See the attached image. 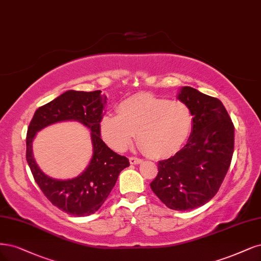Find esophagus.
I'll return each mask as SVG.
<instances>
[{"label": "esophagus", "instance_id": "esophagus-1", "mask_svg": "<svg viewBox=\"0 0 261 261\" xmlns=\"http://www.w3.org/2000/svg\"><path fill=\"white\" fill-rule=\"evenodd\" d=\"M141 162H142V160L139 159V158H136V156H130V158H129V163H130V164H135V165H136V164H140Z\"/></svg>", "mask_w": 261, "mask_h": 261}]
</instances>
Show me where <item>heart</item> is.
I'll return each instance as SVG.
<instances>
[{
  "label": "heart",
  "instance_id": "1",
  "mask_svg": "<svg viewBox=\"0 0 261 261\" xmlns=\"http://www.w3.org/2000/svg\"><path fill=\"white\" fill-rule=\"evenodd\" d=\"M194 116L190 106L151 94H138L119 105L118 114H105L99 123L103 141L116 151L126 149L135 134L146 154H173L190 137Z\"/></svg>",
  "mask_w": 261,
  "mask_h": 261
}]
</instances>
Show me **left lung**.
<instances>
[{"instance_id":"1","label":"left lung","mask_w":261,"mask_h":261,"mask_svg":"<svg viewBox=\"0 0 261 261\" xmlns=\"http://www.w3.org/2000/svg\"><path fill=\"white\" fill-rule=\"evenodd\" d=\"M178 99L193 112L192 134L174 156L159 161L158 176L150 186L168 208L188 211L218 192L234 150V125L217 98L185 86Z\"/></svg>"}]
</instances>
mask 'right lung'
<instances>
[{"label":"right lung","instance_id":"add662e5","mask_svg":"<svg viewBox=\"0 0 261 261\" xmlns=\"http://www.w3.org/2000/svg\"><path fill=\"white\" fill-rule=\"evenodd\" d=\"M101 91H68L35 111L27 133L25 159L35 182L54 205L72 216H88L100 208L109 196L122 170L129 166L126 156L115 153L100 138L99 123L107 97ZM73 119L92 132L93 158L85 172L69 181L45 175L32 155V141L39 130L60 120Z\"/></svg>","mask_w":261,"mask_h":261}]
</instances>
